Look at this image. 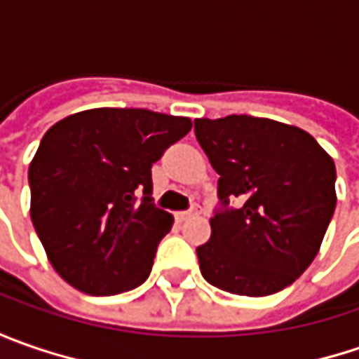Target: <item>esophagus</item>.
<instances>
[{"instance_id":"1","label":"esophagus","mask_w":359,"mask_h":359,"mask_svg":"<svg viewBox=\"0 0 359 359\" xmlns=\"http://www.w3.org/2000/svg\"><path fill=\"white\" fill-rule=\"evenodd\" d=\"M194 214H198V210H196V208L186 210V212H177V214H175V219H177V222H184V219H187L189 215H194Z\"/></svg>"}]
</instances>
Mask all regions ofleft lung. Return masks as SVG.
Wrapping results in <instances>:
<instances>
[{
	"instance_id": "obj_1",
	"label": "left lung",
	"mask_w": 359,
	"mask_h": 359,
	"mask_svg": "<svg viewBox=\"0 0 359 359\" xmlns=\"http://www.w3.org/2000/svg\"><path fill=\"white\" fill-rule=\"evenodd\" d=\"M196 140L217 180L203 280L236 296L282 292L310 268L336 210V165L299 128L252 116L201 118Z\"/></svg>"
}]
</instances>
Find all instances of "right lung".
Instances as JSON below:
<instances>
[{
    "label": "right lung",
    "mask_w": 359,
    "mask_h": 359,
    "mask_svg": "<svg viewBox=\"0 0 359 359\" xmlns=\"http://www.w3.org/2000/svg\"><path fill=\"white\" fill-rule=\"evenodd\" d=\"M189 118L97 107L51 126L29 165L32 222L53 269L90 296L147 280L173 215L151 198V165Z\"/></svg>",
    "instance_id": "obj_1"
}]
</instances>
